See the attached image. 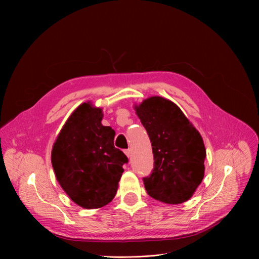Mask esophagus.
Segmentation results:
<instances>
[{"label":"esophagus","instance_id":"1","mask_svg":"<svg viewBox=\"0 0 259 259\" xmlns=\"http://www.w3.org/2000/svg\"><path fill=\"white\" fill-rule=\"evenodd\" d=\"M124 153H125V155H126L128 158H130V156H131V150H125Z\"/></svg>","mask_w":259,"mask_h":259}]
</instances>
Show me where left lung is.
Here are the masks:
<instances>
[{"label": "left lung", "mask_w": 259, "mask_h": 259, "mask_svg": "<svg viewBox=\"0 0 259 259\" xmlns=\"http://www.w3.org/2000/svg\"><path fill=\"white\" fill-rule=\"evenodd\" d=\"M136 115L151 139L154 169L143 178L152 198L177 205L192 198L205 173L203 138L182 110L161 96L134 105Z\"/></svg>", "instance_id": "left-lung-1"}]
</instances>
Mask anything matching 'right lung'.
Returning <instances> with one entry per match:
<instances>
[{"label":"right lung","mask_w":259,"mask_h":259,"mask_svg":"<svg viewBox=\"0 0 259 259\" xmlns=\"http://www.w3.org/2000/svg\"><path fill=\"white\" fill-rule=\"evenodd\" d=\"M102 108L90 101L80 104L60 130L51 153L57 181L72 202L97 209L115 198L128 162L116 149V132L101 124Z\"/></svg>","instance_id":"obj_1"}]
</instances>
